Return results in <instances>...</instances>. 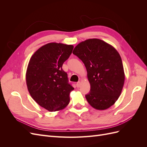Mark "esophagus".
Masks as SVG:
<instances>
[{"label":"esophagus","instance_id":"esophagus-1","mask_svg":"<svg viewBox=\"0 0 147 147\" xmlns=\"http://www.w3.org/2000/svg\"><path fill=\"white\" fill-rule=\"evenodd\" d=\"M80 86H81V82H77V88H80Z\"/></svg>","mask_w":147,"mask_h":147}]
</instances>
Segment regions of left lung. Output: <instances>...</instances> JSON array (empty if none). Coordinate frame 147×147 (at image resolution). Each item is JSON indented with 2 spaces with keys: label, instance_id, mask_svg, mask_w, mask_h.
Returning a JSON list of instances; mask_svg holds the SVG:
<instances>
[{
  "label": "left lung",
  "instance_id": "1",
  "mask_svg": "<svg viewBox=\"0 0 147 147\" xmlns=\"http://www.w3.org/2000/svg\"><path fill=\"white\" fill-rule=\"evenodd\" d=\"M73 54L86 67L91 85L90 92L85 95L88 103L97 110L110 107L121 94L125 79L117 50L102 40L91 38L78 44Z\"/></svg>",
  "mask_w": 147,
  "mask_h": 147
}]
</instances>
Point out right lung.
<instances>
[{"instance_id":"obj_1","label":"right lung","mask_w":147,"mask_h":147,"mask_svg":"<svg viewBox=\"0 0 147 147\" xmlns=\"http://www.w3.org/2000/svg\"><path fill=\"white\" fill-rule=\"evenodd\" d=\"M73 48L72 45L49 43L38 49L29 62L26 80L29 94L50 112L63 110L70 102L69 94L74 88L62 66Z\"/></svg>"}]
</instances>
